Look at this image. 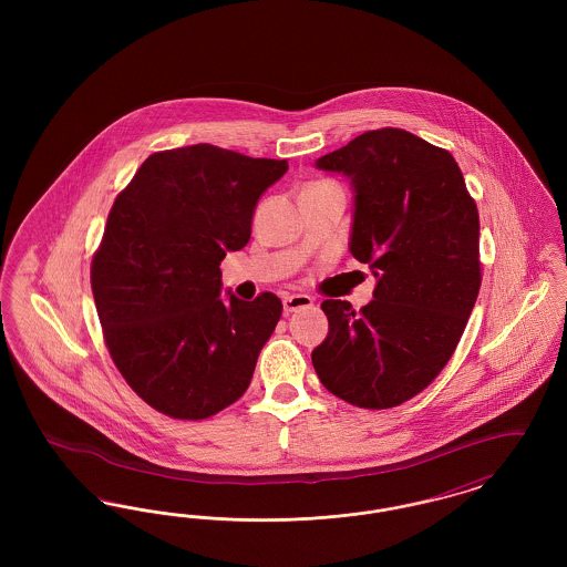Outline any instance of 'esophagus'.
I'll return each mask as SVG.
<instances>
[{
	"mask_svg": "<svg viewBox=\"0 0 567 567\" xmlns=\"http://www.w3.org/2000/svg\"><path fill=\"white\" fill-rule=\"evenodd\" d=\"M315 303V299L306 293H293V296H285L282 299V306H285V312H296L301 308H310Z\"/></svg>",
	"mask_w": 567,
	"mask_h": 567,
	"instance_id": "obj_1",
	"label": "esophagus"
}]
</instances>
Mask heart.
I'll return each mask as SVG.
<instances>
[{"label": "heart", "instance_id": "b5f03b06", "mask_svg": "<svg viewBox=\"0 0 567 567\" xmlns=\"http://www.w3.org/2000/svg\"><path fill=\"white\" fill-rule=\"evenodd\" d=\"M315 185H324V183H315Z\"/></svg>", "mask_w": 567, "mask_h": 567}]
</instances>
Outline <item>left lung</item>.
I'll return each mask as SVG.
<instances>
[{"label":"left lung","mask_w":567,"mask_h":567,"mask_svg":"<svg viewBox=\"0 0 567 567\" xmlns=\"http://www.w3.org/2000/svg\"><path fill=\"white\" fill-rule=\"evenodd\" d=\"M317 165L354 187L351 252L378 278L374 299L321 303L329 333L312 365L336 398L404 404L457 349L483 282L481 220L455 157L398 127L357 135Z\"/></svg>","instance_id":"left-lung-1"}]
</instances>
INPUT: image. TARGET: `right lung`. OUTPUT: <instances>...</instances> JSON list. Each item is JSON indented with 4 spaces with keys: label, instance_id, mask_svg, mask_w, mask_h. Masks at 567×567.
I'll use <instances>...</instances> for the list:
<instances>
[{
    "label": "right lung",
    "instance_id": "add662e5",
    "mask_svg": "<svg viewBox=\"0 0 567 567\" xmlns=\"http://www.w3.org/2000/svg\"><path fill=\"white\" fill-rule=\"evenodd\" d=\"M287 159L213 144L153 153L110 208L91 289L110 357L151 408L202 421L238 402L282 315L266 291L220 299V261L250 238Z\"/></svg>",
    "mask_w": 567,
    "mask_h": 567
}]
</instances>
